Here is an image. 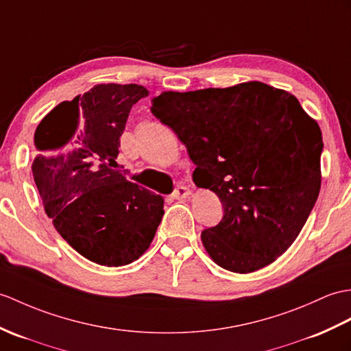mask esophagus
<instances>
[{"instance_id":"obj_1","label":"esophagus","mask_w":351,"mask_h":351,"mask_svg":"<svg viewBox=\"0 0 351 351\" xmlns=\"http://www.w3.org/2000/svg\"><path fill=\"white\" fill-rule=\"evenodd\" d=\"M186 195H190V190L186 189V186H184V185H178L176 189L173 190V193H172V197L173 199H185Z\"/></svg>"}]
</instances>
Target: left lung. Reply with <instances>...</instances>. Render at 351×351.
Segmentation results:
<instances>
[{
  "instance_id": "obj_1",
  "label": "left lung",
  "mask_w": 351,
  "mask_h": 351,
  "mask_svg": "<svg viewBox=\"0 0 351 351\" xmlns=\"http://www.w3.org/2000/svg\"><path fill=\"white\" fill-rule=\"evenodd\" d=\"M151 112L195 165L194 182L223 203L203 247L227 271L248 274L286 251L320 191L319 124L295 95L262 82L162 93Z\"/></svg>"
}]
</instances>
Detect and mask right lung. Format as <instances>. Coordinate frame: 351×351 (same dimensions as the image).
Returning <instances> with one entry per match:
<instances>
[{
    "instance_id": "1",
    "label": "right lung",
    "mask_w": 351,
    "mask_h": 351,
    "mask_svg": "<svg viewBox=\"0 0 351 351\" xmlns=\"http://www.w3.org/2000/svg\"><path fill=\"white\" fill-rule=\"evenodd\" d=\"M141 85H95L62 101L34 133L32 175L49 218L79 254L103 266L132 263L161 223V195L115 170L119 138Z\"/></svg>"
}]
</instances>
